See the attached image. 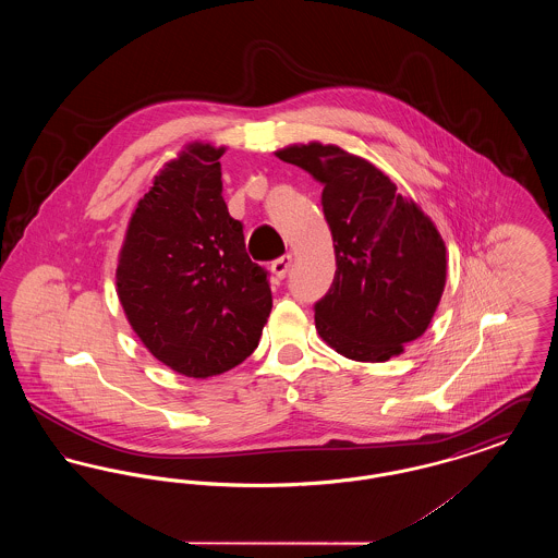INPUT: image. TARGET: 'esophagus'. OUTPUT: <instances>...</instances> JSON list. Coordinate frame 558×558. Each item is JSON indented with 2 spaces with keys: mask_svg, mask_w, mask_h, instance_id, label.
Wrapping results in <instances>:
<instances>
[{
  "mask_svg": "<svg viewBox=\"0 0 558 558\" xmlns=\"http://www.w3.org/2000/svg\"><path fill=\"white\" fill-rule=\"evenodd\" d=\"M291 255H282V257H278V259L271 264V274H274L278 280H282V278H287V274H289V269H291Z\"/></svg>",
  "mask_w": 558,
  "mask_h": 558,
  "instance_id": "esophagus-1",
  "label": "esophagus"
}]
</instances>
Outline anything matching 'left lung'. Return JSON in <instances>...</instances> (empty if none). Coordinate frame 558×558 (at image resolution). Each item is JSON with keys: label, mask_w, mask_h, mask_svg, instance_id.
I'll return each instance as SVG.
<instances>
[{"label": "left lung", "mask_w": 558, "mask_h": 558, "mask_svg": "<svg viewBox=\"0 0 558 558\" xmlns=\"http://www.w3.org/2000/svg\"><path fill=\"white\" fill-rule=\"evenodd\" d=\"M278 159L324 184L337 271L314 303L319 337L357 362H387L430 324L446 287V246L433 221L368 160L337 146H291Z\"/></svg>", "instance_id": "8db88e82"}]
</instances>
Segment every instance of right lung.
I'll use <instances>...</instances> for the list:
<instances>
[{
  "label": "right lung",
  "mask_w": 558,
  "mask_h": 558,
  "mask_svg": "<svg viewBox=\"0 0 558 558\" xmlns=\"http://www.w3.org/2000/svg\"><path fill=\"white\" fill-rule=\"evenodd\" d=\"M223 148L194 144L155 178L133 213L117 291L148 351L207 378L242 364L271 312L269 271L246 255L221 196Z\"/></svg>",
  "instance_id": "add662e5"
}]
</instances>
